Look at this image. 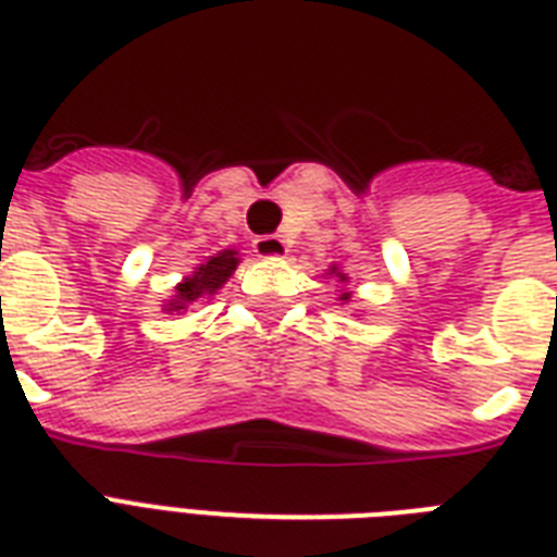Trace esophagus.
Returning a JSON list of instances; mask_svg holds the SVG:
<instances>
[{"label": "esophagus", "mask_w": 557, "mask_h": 557, "mask_svg": "<svg viewBox=\"0 0 557 557\" xmlns=\"http://www.w3.org/2000/svg\"><path fill=\"white\" fill-rule=\"evenodd\" d=\"M253 253H257V257H262V260H277V257H286L288 245L283 236L262 234L253 239Z\"/></svg>", "instance_id": "1"}]
</instances>
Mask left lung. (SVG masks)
<instances>
[{"mask_svg":"<svg viewBox=\"0 0 557 557\" xmlns=\"http://www.w3.org/2000/svg\"><path fill=\"white\" fill-rule=\"evenodd\" d=\"M332 271H335V269H332ZM341 280H347V277H344V274H341ZM341 300H347V297H341Z\"/></svg>","mask_w":557,"mask_h":557,"instance_id":"8db88e82","label":"left lung"}]
</instances>
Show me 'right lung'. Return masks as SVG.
<instances>
[{
	"mask_svg": "<svg viewBox=\"0 0 557 557\" xmlns=\"http://www.w3.org/2000/svg\"><path fill=\"white\" fill-rule=\"evenodd\" d=\"M236 251H222L216 257H210L205 265H199V271H193V277H187L182 286L176 288V300H170L168 312H178V309H187L193 300H201L205 295H213L222 283H225L236 269Z\"/></svg>",
	"mask_w": 557,
	"mask_h": 557,
	"instance_id": "1",
	"label": "right lung"
}]
</instances>
